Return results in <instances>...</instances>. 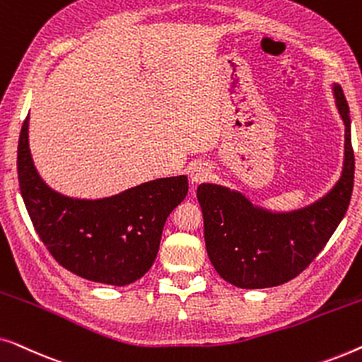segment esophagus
<instances>
[{"mask_svg":"<svg viewBox=\"0 0 362 362\" xmlns=\"http://www.w3.org/2000/svg\"><path fill=\"white\" fill-rule=\"evenodd\" d=\"M209 175H211V168H209V165H206V163H196V165L192 166L189 171V177L194 185L206 181L207 177H209Z\"/></svg>","mask_w":362,"mask_h":362,"instance_id":"1","label":"esophagus"}]
</instances>
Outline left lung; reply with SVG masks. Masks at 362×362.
I'll return each mask as SVG.
<instances>
[{"instance_id": "left-lung-1", "label": "left lung", "mask_w": 362, "mask_h": 362, "mask_svg": "<svg viewBox=\"0 0 362 362\" xmlns=\"http://www.w3.org/2000/svg\"><path fill=\"white\" fill-rule=\"evenodd\" d=\"M331 90L344 123V158L339 180L325 196L298 209L272 211L227 186H197L207 255L230 285L257 290L286 284L315 260L343 221L353 194L354 153L343 88L334 82Z\"/></svg>"}]
</instances>
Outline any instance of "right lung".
Returning a JSON list of instances; mask_svg holds the SVG:
<instances>
[{
	"label": "right lung",
	"instance_id": "1",
	"mask_svg": "<svg viewBox=\"0 0 362 362\" xmlns=\"http://www.w3.org/2000/svg\"><path fill=\"white\" fill-rule=\"evenodd\" d=\"M19 189L34 229L59 265L82 279L125 286L156 259L168 216L187 194V176L158 177L100 199L57 192L29 150V115L18 145Z\"/></svg>",
	"mask_w": 362,
	"mask_h": 362
}]
</instances>
